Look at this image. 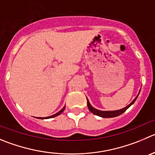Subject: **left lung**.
<instances>
[{
    "label": "left lung",
    "instance_id": "left-lung-1",
    "mask_svg": "<svg viewBox=\"0 0 155 155\" xmlns=\"http://www.w3.org/2000/svg\"><path fill=\"white\" fill-rule=\"evenodd\" d=\"M138 96H137V97L134 99V101H132L130 104H129L127 107H124V108L121 109V110H114V111H101V110H97V109L94 108V107L91 105L89 101H88V99L87 98V107H88V109H89V110L91 112V113H94V115H97V116H101V117H103V118L116 117V116H119V115H121L122 113H124V112L126 111V110H127L129 107H130V106L132 105V104L135 103V101H136V99H137V97H138Z\"/></svg>",
    "mask_w": 155,
    "mask_h": 155
}]
</instances>
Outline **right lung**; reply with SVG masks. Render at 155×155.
<instances>
[{
  "mask_svg": "<svg viewBox=\"0 0 155 155\" xmlns=\"http://www.w3.org/2000/svg\"><path fill=\"white\" fill-rule=\"evenodd\" d=\"M64 108H65V107H63V108L61 109V110H60L59 112H58V113H55V114L52 115V116H48V117H45V118H39V119H49V118H53V117H55V116H58V115H60V114H61V113H62V112L64 111Z\"/></svg>",
  "mask_w": 155,
  "mask_h": 155,
  "instance_id": "1",
  "label": "right lung"
}]
</instances>
